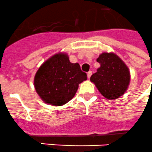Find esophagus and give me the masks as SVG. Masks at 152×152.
<instances>
[{"mask_svg": "<svg viewBox=\"0 0 152 152\" xmlns=\"http://www.w3.org/2000/svg\"><path fill=\"white\" fill-rule=\"evenodd\" d=\"M92 76V72L91 71H89V72H87V77L88 79H90V76Z\"/></svg>", "mask_w": 152, "mask_h": 152, "instance_id": "34e87169", "label": "esophagus"}]
</instances>
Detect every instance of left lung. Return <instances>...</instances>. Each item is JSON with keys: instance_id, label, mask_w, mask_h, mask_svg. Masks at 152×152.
I'll use <instances>...</instances> for the list:
<instances>
[{"instance_id": "left-lung-1", "label": "left lung", "mask_w": 152, "mask_h": 152, "mask_svg": "<svg viewBox=\"0 0 152 152\" xmlns=\"http://www.w3.org/2000/svg\"><path fill=\"white\" fill-rule=\"evenodd\" d=\"M96 61L100 67L92 75L90 81L107 100H115L124 95L131 80L127 65L113 52H103Z\"/></svg>"}]
</instances>
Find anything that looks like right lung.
Wrapping results in <instances>:
<instances>
[{"instance_id": "1", "label": "right lung", "mask_w": 152, "mask_h": 152, "mask_svg": "<svg viewBox=\"0 0 152 152\" xmlns=\"http://www.w3.org/2000/svg\"><path fill=\"white\" fill-rule=\"evenodd\" d=\"M86 80L79 63L70 62L68 55L58 52L41 65L35 73L34 86L42 101L58 107L72 100L79 84Z\"/></svg>"}]
</instances>
